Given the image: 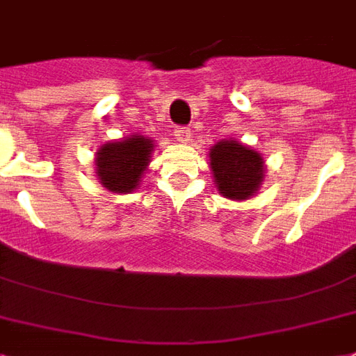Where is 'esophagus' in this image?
Wrapping results in <instances>:
<instances>
[{"instance_id":"obj_1","label":"esophagus","mask_w":356,"mask_h":356,"mask_svg":"<svg viewBox=\"0 0 356 356\" xmlns=\"http://www.w3.org/2000/svg\"><path fill=\"white\" fill-rule=\"evenodd\" d=\"M175 136H177V140L181 143H188L190 142V129H186V127H179V129H175Z\"/></svg>"}]
</instances>
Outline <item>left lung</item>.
Here are the masks:
<instances>
[{
    "mask_svg": "<svg viewBox=\"0 0 356 356\" xmlns=\"http://www.w3.org/2000/svg\"><path fill=\"white\" fill-rule=\"evenodd\" d=\"M209 166L218 194L233 202L256 196L267 170L261 153L235 138H224L209 149Z\"/></svg>",
    "mask_w": 356,
    "mask_h": 356,
    "instance_id": "8db88e82",
    "label": "left lung"
}]
</instances>
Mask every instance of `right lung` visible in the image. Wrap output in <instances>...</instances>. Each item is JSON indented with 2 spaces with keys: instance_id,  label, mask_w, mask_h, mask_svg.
<instances>
[{
  "instance_id": "obj_1",
  "label": "right lung",
  "mask_w": 356,
  "mask_h": 356,
  "mask_svg": "<svg viewBox=\"0 0 356 356\" xmlns=\"http://www.w3.org/2000/svg\"><path fill=\"white\" fill-rule=\"evenodd\" d=\"M154 140L132 134L102 143L95 154V173L99 183L112 194H130L142 183L147 172Z\"/></svg>"
}]
</instances>
